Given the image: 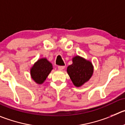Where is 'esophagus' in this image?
<instances>
[{
	"label": "esophagus",
	"mask_w": 125,
	"mask_h": 125,
	"mask_svg": "<svg viewBox=\"0 0 125 125\" xmlns=\"http://www.w3.org/2000/svg\"><path fill=\"white\" fill-rule=\"evenodd\" d=\"M64 68H65V66H58V68L60 70H63Z\"/></svg>",
	"instance_id": "esophagus-1"
}]
</instances>
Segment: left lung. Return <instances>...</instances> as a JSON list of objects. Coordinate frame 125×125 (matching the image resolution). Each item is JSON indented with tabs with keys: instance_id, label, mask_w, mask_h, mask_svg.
I'll use <instances>...</instances> for the list:
<instances>
[{
	"instance_id": "1",
	"label": "left lung",
	"mask_w": 125,
	"mask_h": 125,
	"mask_svg": "<svg viewBox=\"0 0 125 125\" xmlns=\"http://www.w3.org/2000/svg\"><path fill=\"white\" fill-rule=\"evenodd\" d=\"M67 72L74 86L80 87L91 78L93 66L89 61L76 56L73 59V63L68 66Z\"/></svg>"
}]
</instances>
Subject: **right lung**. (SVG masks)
Here are the masks:
<instances>
[{
	"instance_id": "right-lung-1",
	"label": "right lung",
	"mask_w": 125,
	"mask_h": 125,
	"mask_svg": "<svg viewBox=\"0 0 125 125\" xmlns=\"http://www.w3.org/2000/svg\"><path fill=\"white\" fill-rule=\"evenodd\" d=\"M52 63L46 59L38 60L31 69V75L32 80L38 84H42L52 70Z\"/></svg>"
}]
</instances>
